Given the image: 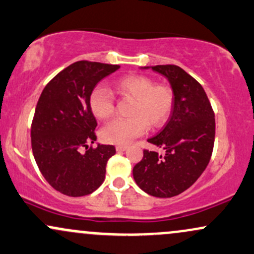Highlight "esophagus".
<instances>
[{"label":"esophagus","instance_id":"esophagus-1","mask_svg":"<svg viewBox=\"0 0 254 254\" xmlns=\"http://www.w3.org/2000/svg\"><path fill=\"white\" fill-rule=\"evenodd\" d=\"M127 145H117V147H116V149H117V151H124V150H127Z\"/></svg>","mask_w":254,"mask_h":254}]
</instances>
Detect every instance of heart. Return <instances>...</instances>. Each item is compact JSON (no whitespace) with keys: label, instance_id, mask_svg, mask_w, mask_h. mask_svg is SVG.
<instances>
[{"label":"heart","instance_id":"obj_1","mask_svg":"<svg viewBox=\"0 0 254 254\" xmlns=\"http://www.w3.org/2000/svg\"><path fill=\"white\" fill-rule=\"evenodd\" d=\"M116 92L133 99L129 118H116L109 122L101 131L105 142L125 145L133 138L143 135L148 125L162 127L170 118L174 106V93L166 84H155L143 75H127L113 82ZM89 107L99 119H106L115 111V99L104 86H97L89 94Z\"/></svg>","mask_w":254,"mask_h":254}]
</instances>
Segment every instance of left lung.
Wrapping results in <instances>:
<instances>
[{"instance_id": "1", "label": "left lung", "mask_w": 254, "mask_h": 254, "mask_svg": "<svg viewBox=\"0 0 254 254\" xmlns=\"http://www.w3.org/2000/svg\"><path fill=\"white\" fill-rule=\"evenodd\" d=\"M148 68V66H144ZM170 81L174 106L165 127L148 142L165 150H143V159L132 170L139 189L159 198L188 190L208 166L214 149L215 115L203 87L180 66H151Z\"/></svg>"}]
</instances>
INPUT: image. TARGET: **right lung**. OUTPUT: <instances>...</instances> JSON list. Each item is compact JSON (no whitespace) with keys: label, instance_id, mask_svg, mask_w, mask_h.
Masks as SVG:
<instances>
[{"label":"right lung","instance_id":"right-lung-1","mask_svg":"<svg viewBox=\"0 0 254 254\" xmlns=\"http://www.w3.org/2000/svg\"><path fill=\"white\" fill-rule=\"evenodd\" d=\"M119 68L78 61L58 72L40 94L31 127L32 151L46 182L65 196L82 197L97 190L116 154L113 145L88 148L97 141L98 125L88 100L99 81Z\"/></svg>","mask_w":254,"mask_h":254}]
</instances>
